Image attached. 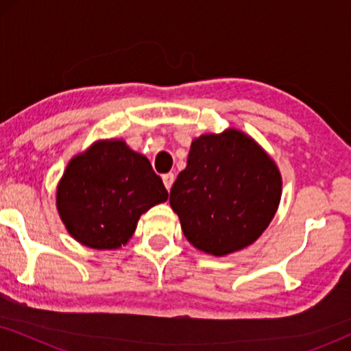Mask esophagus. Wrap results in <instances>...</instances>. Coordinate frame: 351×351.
I'll use <instances>...</instances> for the list:
<instances>
[{
  "label": "esophagus",
  "instance_id": "esophagus-1",
  "mask_svg": "<svg viewBox=\"0 0 351 351\" xmlns=\"http://www.w3.org/2000/svg\"><path fill=\"white\" fill-rule=\"evenodd\" d=\"M174 174H165L162 176V184H165V186H166V190H171V186H172V184H174Z\"/></svg>",
  "mask_w": 351,
  "mask_h": 351
}]
</instances>
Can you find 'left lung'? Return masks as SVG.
I'll use <instances>...</instances> for the list:
<instances>
[{
    "label": "left lung",
    "instance_id": "obj_1",
    "mask_svg": "<svg viewBox=\"0 0 351 351\" xmlns=\"http://www.w3.org/2000/svg\"><path fill=\"white\" fill-rule=\"evenodd\" d=\"M281 174L267 152L238 129L191 142L186 167L169 203L185 238L222 257L247 247L265 232L281 199Z\"/></svg>",
    "mask_w": 351,
    "mask_h": 351
}]
</instances>
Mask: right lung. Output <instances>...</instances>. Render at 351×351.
Wrapping results in <instances>:
<instances>
[{
    "label": "right lung",
    "mask_w": 351,
    "mask_h": 351,
    "mask_svg": "<svg viewBox=\"0 0 351 351\" xmlns=\"http://www.w3.org/2000/svg\"><path fill=\"white\" fill-rule=\"evenodd\" d=\"M167 191L150 161L124 141H99L69 162L57 185V210L66 232L93 249H118L143 213Z\"/></svg>",
    "instance_id": "1"
}]
</instances>
